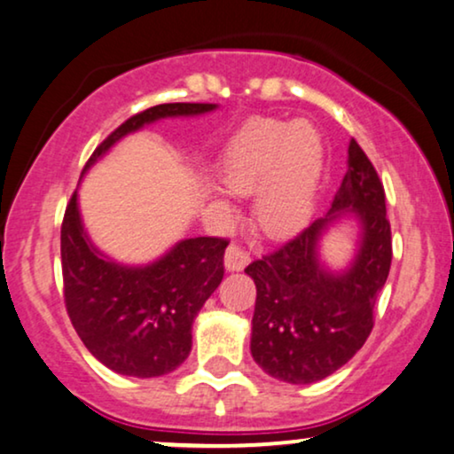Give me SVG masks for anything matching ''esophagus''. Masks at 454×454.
Instances as JSON below:
<instances>
[{
	"mask_svg": "<svg viewBox=\"0 0 454 454\" xmlns=\"http://www.w3.org/2000/svg\"><path fill=\"white\" fill-rule=\"evenodd\" d=\"M249 254L240 245H231L226 249V255H223V266H226L228 272H240V270L247 268L249 263Z\"/></svg>",
	"mask_w": 454,
	"mask_h": 454,
	"instance_id": "obj_1",
	"label": "esophagus"
}]
</instances>
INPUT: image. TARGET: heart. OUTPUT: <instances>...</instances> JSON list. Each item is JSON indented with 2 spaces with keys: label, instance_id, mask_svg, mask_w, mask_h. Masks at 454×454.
Segmentation results:
<instances>
[{
  "label": "heart",
  "instance_id": "1",
  "mask_svg": "<svg viewBox=\"0 0 454 454\" xmlns=\"http://www.w3.org/2000/svg\"><path fill=\"white\" fill-rule=\"evenodd\" d=\"M325 148L308 121L255 119L228 142L220 157V180L240 197H254L255 226L270 239L301 231L314 214ZM231 214L226 200H215Z\"/></svg>",
  "mask_w": 454,
  "mask_h": 454
}]
</instances>
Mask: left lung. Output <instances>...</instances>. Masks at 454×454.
Here are the masks:
<instances>
[{
  "instance_id": "1",
  "label": "left lung",
  "mask_w": 454,
  "mask_h": 454,
  "mask_svg": "<svg viewBox=\"0 0 454 454\" xmlns=\"http://www.w3.org/2000/svg\"><path fill=\"white\" fill-rule=\"evenodd\" d=\"M341 219L359 223V240L348 266L333 270L319 257V240ZM389 263L386 192L369 157L349 140L348 171L326 215L245 268L257 289L251 356L262 371L306 386L341 369L371 335Z\"/></svg>"
}]
</instances>
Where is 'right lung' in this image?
I'll return each instance as SVG.
<instances>
[{
  "mask_svg": "<svg viewBox=\"0 0 454 454\" xmlns=\"http://www.w3.org/2000/svg\"><path fill=\"white\" fill-rule=\"evenodd\" d=\"M205 102H171L137 113L91 154L83 174L128 134L168 117L215 111ZM73 192L60 231L62 280L68 318L83 346L108 369L128 377L176 371L192 348V323L223 278L226 239L197 237L176 243L145 266H125L91 243Z\"/></svg>",
  "mask_w": 454,
  "mask_h": 454,
  "instance_id": "right-lung-1",
  "label": "right lung"
}]
</instances>
